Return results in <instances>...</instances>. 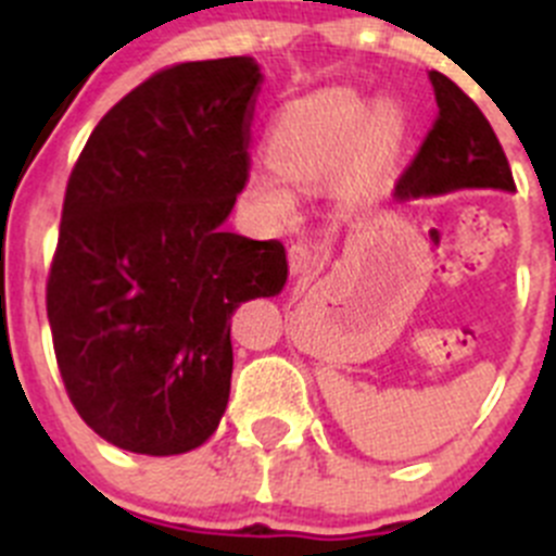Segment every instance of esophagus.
I'll use <instances>...</instances> for the list:
<instances>
[{"instance_id": "obj_1", "label": "esophagus", "mask_w": 556, "mask_h": 556, "mask_svg": "<svg viewBox=\"0 0 556 556\" xmlns=\"http://www.w3.org/2000/svg\"><path fill=\"white\" fill-rule=\"evenodd\" d=\"M288 263H290V274H293V277H301V274L312 271L314 263H317V255H314L309 244L299 242L288 250Z\"/></svg>"}]
</instances>
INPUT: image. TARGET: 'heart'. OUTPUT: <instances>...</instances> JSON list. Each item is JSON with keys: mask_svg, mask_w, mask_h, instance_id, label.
<instances>
[{"mask_svg": "<svg viewBox=\"0 0 556 556\" xmlns=\"http://www.w3.org/2000/svg\"><path fill=\"white\" fill-rule=\"evenodd\" d=\"M403 139V112L390 99H366L352 88H330L288 104L277 115L268 137L274 166L299 185L317 182L344 169V193H366L377 164ZM279 170V172H280ZM278 172V173H279ZM271 166L250 172L263 212L271 220L295 215V190Z\"/></svg>", "mask_w": 556, "mask_h": 556, "instance_id": "1", "label": "heart"}]
</instances>
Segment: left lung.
Listing matches in <instances>:
<instances>
[{"label": "left lung", "instance_id": "1", "mask_svg": "<svg viewBox=\"0 0 556 556\" xmlns=\"http://www.w3.org/2000/svg\"><path fill=\"white\" fill-rule=\"evenodd\" d=\"M439 121L395 188V201L439 199L465 188L514 193L506 153L481 110L441 72H430Z\"/></svg>", "mask_w": 556, "mask_h": 556}]
</instances>
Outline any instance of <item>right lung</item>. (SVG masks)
<instances>
[{
	"label": "right lung",
	"mask_w": 556,
	"mask_h": 556,
	"mask_svg": "<svg viewBox=\"0 0 556 556\" xmlns=\"http://www.w3.org/2000/svg\"><path fill=\"white\" fill-rule=\"evenodd\" d=\"M261 80L250 55L159 72L106 112L72 169L48 319L77 414L117 450L204 444L231 392L233 312L288 282L282 242L223 228Z\"/></svg>",
	"instance_id": "1"
}]
</instances>
